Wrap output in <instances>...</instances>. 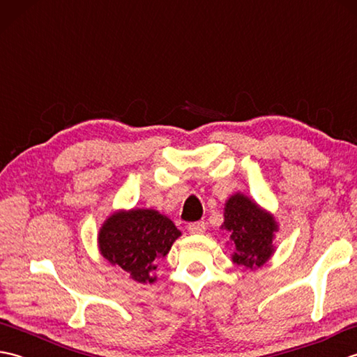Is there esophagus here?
Here are the masks:
<instances>
[{
  "mask_svg": "<svg viewBox=\"0 0 357 357\" xmlns=\"http://www.w3.org/2000/svg\"><path fill=\"white\" fill-rule=\"evenodd\" d=\"M206 229H207V225H206V222H204V221L190 222V224L187 225V230L190 231L192 234H201V233L206 231Z\"/></svg>",
  "mask_w": 357,
  "mask_h": 357,
  "instance_id": "obj_1",
  "label": "esophagus"
}]
</instances>
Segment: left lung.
Returning a JSON list of instances; mask_svg holds the SVG:
<instances>
[{
  "mask_svg": "<svg viewBox=\"0 0 357 357\" xmlns=\"http://www.w3.org/2000/svg\"><path fill=\"white\" fill-rule=\"evenodd\" d=\"M224 218L222 229L236 248L231 256L233 262L252 270L267 262L275 252L273 233L278 230L275 219L241 193L227 201Z\"/></svg>",
  "mask_w": 357,
  "mask_h": 357,
  "instance_id": "obj_1",
  "label": "left lung"
}]
</instances>
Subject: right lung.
I'll use <instances>...</instances> for the list:
<instances>
[{"mask_svg": "<svg viewBox=\"0 0 357 357\" xmlns=\"http://www.w3.org/2000/svg\"><path fill=\"white\" fill-rule=\"evenodd\" d=\"M181 236L169 218L156 210H130L112 215L98 236L101 255L127 271L136 282H153L159 259Z\"/></svg>", "mask_w": 357, "mask_h": 357, "instance_id": "add662e5", "label": "right lung"}]
</instances>
